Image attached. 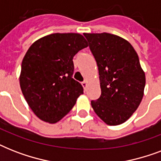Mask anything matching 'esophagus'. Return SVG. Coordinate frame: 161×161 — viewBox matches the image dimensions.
I'll list each match as a JSON object with an SVG mask.
<instances>
[{
    "label": "esophagus",
    "mask_w": 161,
    "mask_h": 161,
    "mask_svg": "<svg viewBox=\"0 0 161 161\" xmlns=\"http://www.w3.org/2000/svg\"><path fill=\"white\" fill-rule=\"evenodd\" d=\"M82 86H83V88H84V90L86 91V88H87V86H88V81H83V83H82Z\"/></svg>",
    "instance_id": "obj_1"
}]
</instances>
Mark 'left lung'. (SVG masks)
Wrapping results in <instances>:
<instances>
[{
	"instance_id": "left-lung-1",
	"label": "left lung",
	"mask_w": 161,
	"mask_h": 161,
	"mask_svg": "<svg viewBox=\"0 0 161 161\" xmlns=\"http://www.w3.org/2000/svg\"><path fill=\"white\" fill-rule=\"evenodd\" d=\"M98 68L101 95L91 101L96 114L108 125L131 117L141 103L145 74L132 45L125 39L103 33H83Z\"/></svg>"
}]
</instances>
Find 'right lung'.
<instances>
[{
  "mask_svg": "<svg viewBox=\"0 0 161 161\" xmlns=\"http://www.w3.org/2000/svg\"><path fill=\"white\" fill-rule=\"evenodd\" d=\"M88 47L78 33H53L36 40L21 63L20 87L32 112L42 121L55 124L70 112L83 93L72 78L73 58Z\"/></svg>",
  "mask_w": 161,
  "mask_h": 161,
  "instance_id": "add662e5",
  "label": "right lung"
}]
</instances>
